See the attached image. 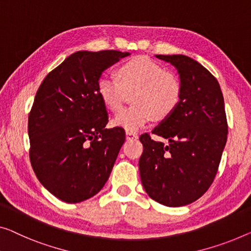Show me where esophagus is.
I'll use <instances>...</instances> for the list:
<instances>
[{
	"instance_id": "1",
	"label": "esophagus",
	"mask_w": 251,
	"mask_h": 251,
	"mask_svg": "<svg viewBox=\"0 0 251 251\" xmlns=\"http://www.w3.org/2000/svg\"><path fill=\"white\" fill-rule=\"evenodd\" d=\"M126 140H136L138 137L137 134L133 133V132H128V130H126Z\"/></svg>"
}]
</instances>
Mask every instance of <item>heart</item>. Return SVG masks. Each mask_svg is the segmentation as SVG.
Listing matches in <instances>:
<instances>
[{
    "instance_id": "1",
    "label": "heart",
    "mask_w": 251,
    "mask_h": 251,
    "mask_svg": "<svg viewBox=\"0 0 251 251\" xmlns=\"http://www.w3.org/2000/svg\"><path fill=\"white\" fill-rule=\"evenodd\" d=\"M126 92H134V106L119 110L113 124L136 132L155 118L163 121L177 109L181 100V84L173 73L145 56L123 64L118 76L104 74L98 81V93L110 110L122 107Z\"/></svg>"
}]
</instances>
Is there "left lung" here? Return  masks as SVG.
<instances>
[{
    "instance_id": "1",
    "label": "left lung",
    "mask_w": 251,
    "mask_h": 251,
    "mask_svg": "<svg viewBox=\"0 0 251 251\" xmlns=\"http://www.w3.org/2000/svg\"><path fill=\"white\" fill-rule=\"evenodd\" d=\"M178 71L182 89L177 109L152 134L141 135L138 168L148 195L169 207L184 206L201 197L218 173L227 138L224 99L216 78L185 55H155Z\"/></svg>"
}]
</instances>
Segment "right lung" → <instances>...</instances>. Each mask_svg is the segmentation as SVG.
Listing matches in <instances>:
<instances>
[{
    "label": "right lung",
    "instance_id": "add662e5",
    "mask_svg": "<svg viewBox=\"0 0 251 251\" xmlns=\"http://www.w3.org/2000/svg\"><path fill=\"white\" fill-rule=\"evenodd\" d=\"M127 51H76L44 78L28 119L30 162L42 185L66 203L95 196L109 178L125 132L104 128L102 72Z\"/></svg>",
    "mask_w": 251,
    "mask_h": 251
}]
</instances>
